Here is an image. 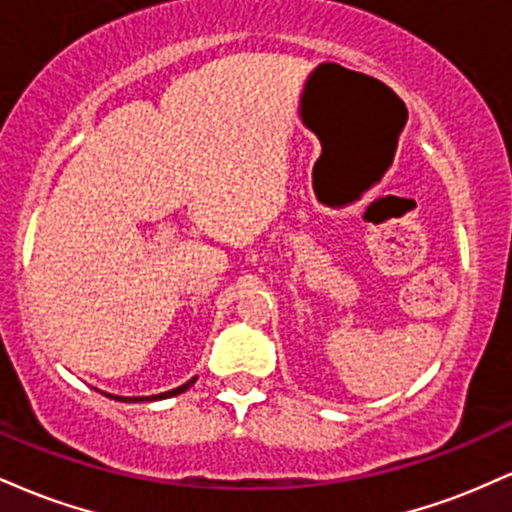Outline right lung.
Here are the masks:
<instances>
[{"mask_svg": "<svg viewBox=\"0 0 512 512\" xmlns=\"http://www.w3.org/2000/svg\"><path fill=\"white\" fill-rule=\"evenodd\" d=\"M195 380H197V375L192 380H187L185 385H180V387H173V390H168V392H161V395H151V397H120V395H108V397H113V399H120V402H156V399H168V397H175V395H182V392L185 390H190L192 385H195Z\"/></svg>", "mask_w": 512, "mask_h": 512, "instance_id": "right-lung-1", "label": "right lung"}]
</instances>
